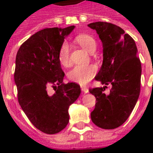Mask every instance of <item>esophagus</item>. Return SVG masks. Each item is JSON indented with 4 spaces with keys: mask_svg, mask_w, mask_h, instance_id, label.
<instances>
[{
    "mask_svg": "<svg viewBox=\"0 0 153 153\" xmlns=\"http://www.w3.org/2000/svg\"><path fill=\"white\" fill-rule=\"evenodd\" d=\"M80 88H81V91H83V92H84V93H88V88H87V87L85 86H80Z\"/></svg>",
    "mask_w": 153,
    "mask_h": 153,
    "instance_id": "esophagus-1",
    "label": "esophagus"
}]
</instances>
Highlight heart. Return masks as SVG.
Wrapping results in <instances>:
<instances>
[{
	"instance_id": "1",
	"label": "heart",
	"mask_w": 153,
	"mask_h": 153,
	"mask_svg": "<svg viewBox=\"0 0 153 153\" xmlns=\"http://www.w3.org/2000/svg\"><path fill=\"white\" fill-rule=\"evenodd\" d=\"M76 42L88 52H93L96 48V42L92 36L86 34L78 35L75 38ZM58 60L60 63L65 67L69 66L70 60V46L68 42H62L58 51ZM97 72V67L93 64L76 65L69 73V79L73 82L81 85L88 84L92 80Z\"/></svg>"
}]
</instances>
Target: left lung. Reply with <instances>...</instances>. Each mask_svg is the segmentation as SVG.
I'll use <instances>...</instances> for the list:
<instances>
[{
	"label": "left lung",
	"mask_w": 153,
	"mask_h": 153,
	"mask_svg": "<svg viewBox=\"0 0 153 153\" xmlns=\"http://www.w3.org/2000/svg\"><path fill=\"white\" fill-rule=\"evenodd\" d=\"M88 26L96 30L103 47V62L95 79L112 85L109 95L104 93L107 86L89 89L97 101L91 121L102 129H115L129 118L140 95L141 64L137 49L134 39L115 24L96 22Z\"/></svg>",
	"instance_id": "left-lung-1"
}]
</instances>
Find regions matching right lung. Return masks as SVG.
Masks as SVG:
<instances>
[{
    "label": "right lung",
    "mask_w": 153,
    "mask_h": 153,
    "mask_svg": "<svg viewBox=\"0 0 153 153\" xmlns=\"http://www.w3.org/2000/svg\"><path fill=\"white\" fill-rule=\"evenodd\" d=\"M74 26L45 28L19 47L14 79L20 107L32 125L47 134L59 133L69 123L68 110L80 94V85L64 84L58 51ZM53 87L52 95L48 89Z\"/></svg>",
    "instance_id": "1"
}]
</instances>
